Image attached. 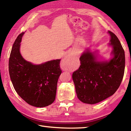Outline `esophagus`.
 Returning <instances> with one entry per match:
<instances>
[{
    "mask_svg": "<svg viewBox=\"0 0 131 131\" xmlns=\"http://www.w3.org/2000/svg\"><path fill=\"white\" fill-rule=\"evenodd\" d=\"M73 59V57L72 55H69L68 56H66L65 58L63 59L62 62V64H63V63H65L66 62H69L70 61L72 60Z\"/></svg>",
    "mask_w": 131,
    "mask_h": 131,
    "instance_id": "1",
    "label": "esophagus"
}]
</instances>
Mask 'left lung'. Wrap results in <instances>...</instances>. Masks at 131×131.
<instances>
[{
  "label": "left lung",
  "mask_w": 131,
  "mask_h": 131,
  "mask_svg": "<svg viewBox=\"0 0 131 131\" xmlns=\"http://www.w3.org/2000/svg\"><path fill=\"white\" fill-rule=\"evenodd\" d=\"M110 46L113 58L108 61H97L89 50L80 58L81 65L72 74L77 97L82 102L95 104L113 95L120 85L125 70V52L120 41L113 33Z\"/></svg>",
  "instance_id": "1"
}]
</instances>
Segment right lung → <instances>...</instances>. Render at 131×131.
I'll use <instances>...</instances> for the list:
<instances>
[{"mask_svg": "<svg viewBox=\"0 0 131 131\" xmlns=\"http://www.w3.org/2000/svg\"><path fill=\"white\" fill-rule=\"evenodd\" d=\"M24 32L19 34L13 44L10 53L8 70L15 91L30 105L37 107L54 102L57 83L62 70L61 59L34 65L23 58L19 52Z\"/></svg>", "mask_w": 131, "mask_h": 131, "instance_id": "right-lung-1", "label": "right lung"}]
</instances>
